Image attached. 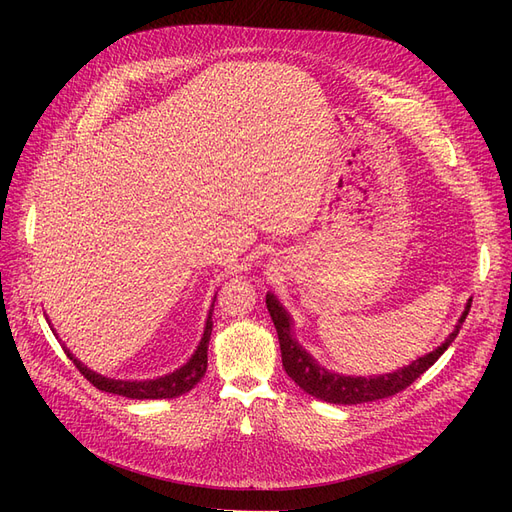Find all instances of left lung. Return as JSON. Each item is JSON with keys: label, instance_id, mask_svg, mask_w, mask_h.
<instances>
[{"label": "left lung", "instance_id": "8db88e82", "mask_svg": "<svg viewBox=\"0 0 512 512\" xmlns=\"http://www.w3.org/2000/svg\"><path fill=\"white\" fill-rule=\"evenodd\" d=\"M472 307V299L468 301L466 312L461 314L455 331L448 335L446 342L438 348L429 352L427 356H421L416 359L412 365L397 369L393 374H384L378 378H350V376H339V374H329L322 367L316 365V361L309 356L301 346L294 342L290 335V318L284 312V307L277 303L273 294H267V309L271 314V320L275 324L277 339H280V350H282V363L286 374L297 382L301 389L309 395H314L322 401H329V404H339V406H354V404H367V401H378L384 397H393L401 393L408 386L421 378L425 371L436 363L444 350L455 342V337L461 329V322L466 320L468 312Z\"/></svg>", "mask_w": 512, "mask_h": 512}]
</instances>
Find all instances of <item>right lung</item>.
I'll use <instances>...</instances> for the list:
<instances>
[{"instance_id": "obj_1", "label": "right lung", "mask_w": 512, "mask_h": 512, "mask_svg": "<svg viewBox=\"0 0 512 512\" xmlns=\"http://www.w3.org/2000/svg\"><path fill=\"white\" fill-rule=\"evenodd\" d=\"M211 314H213V307H211L209 318H207V327H205L203 339H200V346L194 352L192 359L185 363L181 369L173 371V374H168V376L158 378V380H145V382L108 380V378L98 376L96 371H89L85 365H81V361H76L70 352H68V356L72 359V363L76 365V369H79L81 374L96 386V389H100L104 393H113V395H121V397H128V399H170V397H179L183 393L192 391L207 371V348H209V339H211V331H213Z\"/></svg>"}]
</instances>
